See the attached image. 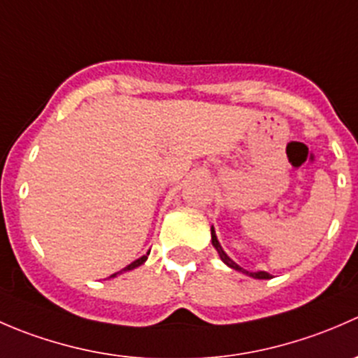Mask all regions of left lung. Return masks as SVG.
<instances>
[{"label":"left lung","instance_id":"1","mask_svg":"<svg viewBox=\"0 0 358 358\" xmlns=\"http://www.w3.org/2000/svg\"><path fill=\"white\" fill-rule=\"evenodd\" d=\"M211 243H213V246H215L216 251H218V255H220V258H222V262L225 263V265H229L230 268L237 270V272H243V273H246V275H249V277H255V279H270V273H266V272H248V270H244L243 266H239V265H237V263L234 262V259H230L229 256H227V252L223 251V248L220 246L218 239H216L215 229H213V227H211Z\"/></svg>","mask_w":358,"mask_h":358}]
</instances>
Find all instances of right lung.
Wrapping results in <instances>:
<instances>
[{
  "label": "right lung",
  "instance_id": "obj_1",
  "mask_svg": "<svg viewBox=\"0 0 358 358\" xmlns=\"http://www.w3.org/2000/svg\"><path fill=\"white\" fill-rule=\"evenodd\" d=\"M150 252V251H149ZM149 252H147V255H143L142 258H138V259H135V262L133 263H129L128 266H124V268L121 270V272H115V273H112L110 277H115L117 275V273H122V272H128V270H133V268H136V266H140V265H143V263H145V259H147V256H149Z\"/></svg>",
  "mask_w": 358,
  "mask_h": 358
}]
</instances>
